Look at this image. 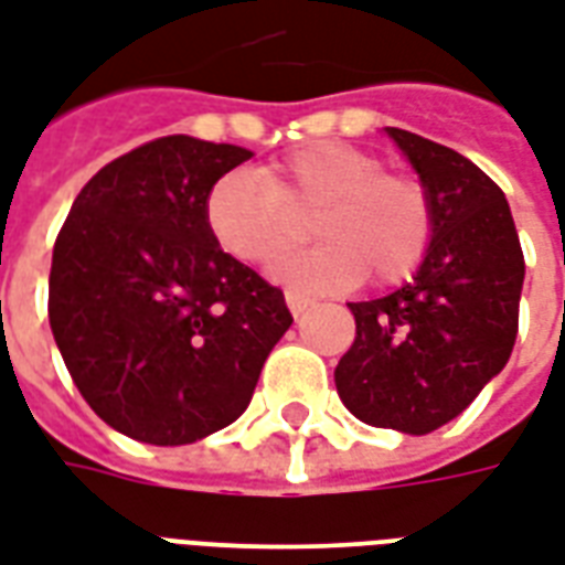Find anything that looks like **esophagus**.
I'll return each instance as SVG.
<instances>
[{
  "label": "esophagus",
  "mask_w": 565,
  "mask_h": 565,
  "mask_svg": "<svg viewBox=\"0 0 565 565\" xmlns=\"http://www.w3.org/2000/svg\"><path fill=\"white\" fill-rule=\"evenodd\" d=\"M284 299H287V308H290V311H294V317H302L305 311H311V299H308V296H302V294H294V290H287V296H284Z\"/></svg>",
  "instance_id": "obj_1"
}]
</instances>
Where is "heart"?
<instances>
[{"label": "heart", "mask_w": 565, "mask_h": 565, "mask_svg": "<svg viewBox=\"0 0 565 565\" xmlns=\"http://www.w3.org/2000/svg\"><path fill=\"white\" fill-rule=\"evenodd\" d=\"M317 212V239L275 266V278L302 294H344L365 281L398 284L419 269L434 239V200L413 173L347 143H311L278 164L230 170L206 198L218 245L242 263L266 266L294 248L302 218Z\"/></svg>", "instance_id": "1"}]
</instances>
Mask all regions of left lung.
<instances>
[{"instance_id": "8db88e82", "label": "left lung", "mask_w": 565, "mask_h": 565, "mask_svg": "<svg viewBox=\"0 0 565 565\" xmlns=\"http://www.w3.org/2000/svg\"><path fill=\"white\" fill-rule=\"evenodd\" d=\"M434 200V239L395 294L350 302L356 341L338 395L374 428L431 434L452 422L512 356L524 254L494 179L449 146L388 128Z\"/></svg>"}]
</instances>
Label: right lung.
Here are the masks:
<instances>
[{
  "mask_svg": "<svg viewBox=\"0 0 565 565\" xmlns=\"http://www.w3.org/2000/svg\"><path fill=\"white\" fill-rule=\"evenodd\" d=\"M248 158L188 134L149 140L83 185L56 236L50 329L86 404L131 440L227 428L294 323L281 290L209 230V191Z\"/></svg>",
  "mask_w": 565,
  "mask_h": 565,
  "instance_id": "obj_1",
  "label": "right lung"
}]
</instances>
